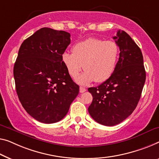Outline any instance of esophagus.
Segmentation results:
<instances>
[{
  "label": "esophagus",
  "instance_id": "esophagus-1",
  "mask_svg": "<svg viewBox=\"0 0 159 159\" xmlns=\"http://www.w3.org/2000/svg\"><path fill=\"white\" fill-rule=\"evenodd\" d=\"M86 91V89H85L84 87H83V86L80 87V93H84Z\"/></svg>",
  "mask_w": 159,
  "mask_h": 159
}]
</instances>
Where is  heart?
Returning <instances> with one entry per match:
<instances>
[{
    "label": "heart",
    "mask_w": 159,
    "mask_h": 159,
    "mask_svg": "<svg viewBox=\"0 0 159 159\" xmlns=\"http://www.w3.org/2000/svg\"><path fill=\"white\" fill-rule=\"evenodd\" d=\"M119 54V46L116 42L89 38L75 43L72 53L64 52L61 61L73 79L79 75L84 65V72L76 81L86 85L95 80L102 83L109 79L116 68Z\"/></svg>",
    "instance_id": "b5f03b06"
}]
</instances>
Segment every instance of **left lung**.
<instances>
[{
	"label": "left lung",
	"mask_w": 159,
	"mask_h": 159,
	"mask_svg": "<svg viewBox=\"0 0 159 159\" xmlns=\"http://www.w3.org/2000/svg\"><path fill=\"white\" fill-rule=\"evenodd\" d=\"M120 49L113 75L97 87L89 88L93 101L89 107L91 116L107 126L117 125L128 118L140 100L146 80L141 51L131 36L118 30L113 37Z\"/></svg>",
	"instance_id": "8db88e82"
}]
</instances>
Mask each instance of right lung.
Returning <instances> with one entry per match:
<instances>
[{"mask_svg":"<svg viewBox=\"0 0 159 159\" xmlns=\"http://www.w3.org/2000/svg\"><path fill=\"white\" fill-rule=\"evenodd\" d=\"M70 37L63 30L42 28L22 43L14 64L19 101L28 114L44 124L63 119L79 93L61 61Z\"/></svg>","mask_w":159,"mask_h":159,"instance_id":"add662e5","label":"right lung"}]
</instances>
